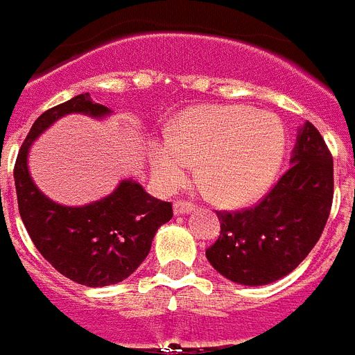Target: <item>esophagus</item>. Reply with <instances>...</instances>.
<instances>
[{
	"label": "esophagus",
	"instance_id": "obj_1",
	"mask_svg": "<svg viewBox=\"0 0 355 355\" xmlns=\"http://www.w3.org/2000/svg\"><path fill=\"white\" fill-rule=\"evenodd\" d=\"M193 209H195V205H193L191 202L178 200L173 204V211H175V214H189Z\"/></svg>",
	"mask_w": 355,
	"mask_h": 355
}]
</instances>
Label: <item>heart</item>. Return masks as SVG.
Returning a JSON list of instances; mask_svg holds the SVG:
<instances>
[{
    "instance_id": "b5f03b06",
    "label": "heart",
    "mask_w": 355,
    "mask_h": 355,
    "mask_svg": "<svg viewBox=\"0 0 355 355\" xmlns=\"http://www.w3.org/2000/svg\"><path fill=\"white\" fill-rule=\"evenodd\" d=\"M287 132L278 115L249 106H200L182 113L151 151V175L164 191L186 180L193 162L220 204L256 200L284 160Z\"/></svg>"
}]
</instances>
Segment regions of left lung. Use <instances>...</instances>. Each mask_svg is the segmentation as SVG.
<instances>
[{
    "mask_svg": "<svg viewBox=\"0 0 355 355\" xmlns=\"http://www.w3.org/2000/svg\"><path fill=\"white\" fill-rule=\"evenodd\" d=\"M334 196V162L321 133L297 130L291 168L251 209L216 213L220 236L205 251L214 270L260 287L293 272L318 243Z\"/></svg>",
    "mask_w": 355,
    "mask_h": 355,
    "instance_id": "left-lung-1",
    "label": "left lung"
}]
</instances>
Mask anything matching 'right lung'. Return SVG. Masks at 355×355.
Returning <instances> with one entry per match:
<instances>
[{
    "mask_svg": "<svg viewBox=\"0 0 355 355\" xmlns=\"http://www.w3.org/2000/svg\"><path fill=\"white\" fill-rule=\"evenodd\" d=\"M70 113L104 119L113 112L94 103L90 94H81L35 119L14 168L17 207L35 249L53 269L86 287L115 285L146 260L155 233L171 220V202L153 198L133 178L86 205L58 204L40 191L28 171L31 146Z\"/></svg>",
    "mask_w": 355,
    "mask_h": 355,
    "instance_id": "1",
    "label": "right lung"
}]
</instances>
